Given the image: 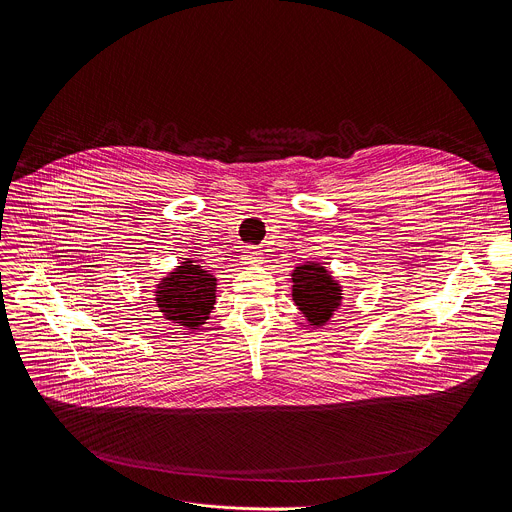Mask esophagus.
Listing matches in <instances>:
<instances>
[{
  "mask_svg": "<svg viewBox=\"0 0 512 512\" xmlns=\"http://www.w3.org/2000/svg\"><path fill=\"white\" fill-rule=\"evenodd\" d=\"M261 261H263L261 251H257V249H253V247H247V249L243 251V263L255 265V263H261Z\"/></svg>",
  "mask_w": 512,
  "mask_h": 512,
  "instance_id": "1",
  "label": "esophagus"
}]
</instances>
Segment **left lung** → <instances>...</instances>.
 Listing matches in <instances>:
<instances>
[{
	"instance_id": "left-lung-1",
	"label": "left lung",
	"mask_w": 512,
	"mask_h": 512,
	"mask_svg": "<svg viewBox=\"0 0 512 512\" xmlns=\"http://www.w3.org/2000/svg\"><path fill=\"white\" fill-rule=\"evenodd\" d=\"M292 298L306 320L314 327H322L331 320L341 306L343 290L327 267L308 261L292 273Z\"/></svg>"
}]
</instances>
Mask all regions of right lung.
I'll list each match as a JSON object with an SVG mask.
<instances>
[{"label": "right lung", "instance_id": "right-lung-1", "mask_svg": "<svg viewBox=\"0 0 512 512\" xmlns=\"http://www.w3.org/2000/svg\"><path fill=\"white\" fill-rule=\"evenodd\" d=\"M159 312L175 329L196 331L216 304V277L194 259L181 261L155 290Z\"/></svg>", "mask_w": 512, "mask_h": 512}]
</instances>
